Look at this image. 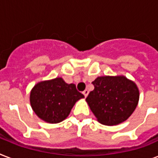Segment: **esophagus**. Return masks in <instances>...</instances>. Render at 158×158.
Masks as SVG:
<instances>
[{
  "mask_svg": "<svg viewBox=\"0 0 158 158\" xmlns=\"http://www.w3.org/2000/svg\"><path fill=\"white\" fill-rule=\"evenodd\" d=\"M83 94L84 95V97L86 98L87 96H88V94H89V90H87V89H85L84 92H83Z\"/></svg>",
  "mask_w": 158,
  "mask_h": 158,
  "instance_id": "obj_1",
  "label": "esophagus"
}]
</instances>
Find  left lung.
Instances as JSON below:
<instances>
[{"instance_id":"obj_1","label":"left lung","mask_w":158,"mask_h":158,"mask_svg":"<svg viewBox=\"0 0 158 158\" xmlns=\"http://www.w3.org/2000/svg\"><path fill=\"white\" fill-rule=\"evenodd\" d=\"M94 89L86 102L102 125H116L132 115L139 99V91L135 82L126 77L101 76L94 82Z\"/></svg>"}]
</instances>
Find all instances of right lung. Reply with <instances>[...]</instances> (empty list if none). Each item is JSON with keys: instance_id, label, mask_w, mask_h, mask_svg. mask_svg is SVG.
Instances as JSON below:
<instances>
[{"instance_id": "obj_1", "label": "right lung", "mask_w": 158, "mask_h": 158, "mask_svg": "<svg viewBox=\"0 0 158 158\" xmlns=\"http://www.w3.org/2000/svg\"><path fill=\"white\" fill-rule=\"evenodd\" d=\"M84 98L74 84H66L62 78H56L39 82L33 87L30 104L40 119L56 124L67 118L75 102Z\"/></svg>"}]
</instances>
